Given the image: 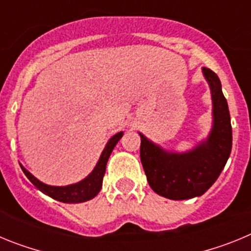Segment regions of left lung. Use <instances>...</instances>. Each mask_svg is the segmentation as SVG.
Listing matches in <instances>:
<instances>
[{
  "label": "left lung",
  "mask_w": 251,
  "mask_h": 251,
  "mask_svg": "<svg viewBox=\"0 0 251 251\" xmlns=\"http://www.w3.org/2000/svg\"><path fill=\"white\" fill-rule=\"evenodd\" d=\"M202 73L211 90L214 115L205 142L185 153L166 152L139 133L141 162L148 183L156 194L170 200H187L205 194L220 176L231 152V122L220 79L207 68Z\"/></svg>",
  "instance_id": "left-lung-1"
}]
</instances>
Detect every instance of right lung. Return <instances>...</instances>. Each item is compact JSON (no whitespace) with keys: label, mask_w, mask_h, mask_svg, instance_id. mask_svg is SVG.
I'll list each match as a JSON object with an SVG mask.
<instances>
[{"label":"right lung","mask_w":251,"mask_h":251,"mask_svg":"<svg viewBox=\"0 0 251 251\" xmlns=\"http://www.w3.org/2000/svg\"><path fill=\"white\" fill-rule=\"evenodd\" d=\"M123 136V132H119L117 134L112 137V138L108 141L105 148L101 152V156L99 158L98 163L94 167V170L92 171V174L88 177L80 181V182L74 183V185L69 186H49L43 183L41 181L34 177L32 175L28 172L27 170L22 167L24 174L26 175L28 179H30L32 185L36 188H39L40 191L44 192L45 195L50 196L51 199L54 200L60 201V202L64 203H79V202H85V201L92 200L93 197H95L99 194L101 188V183H103V177L105 174V167L106 162L109 158L110 153L114 150L115 145L118 143L119 139Z\"/></svg>","instance_id":"1"}]
</instances>
